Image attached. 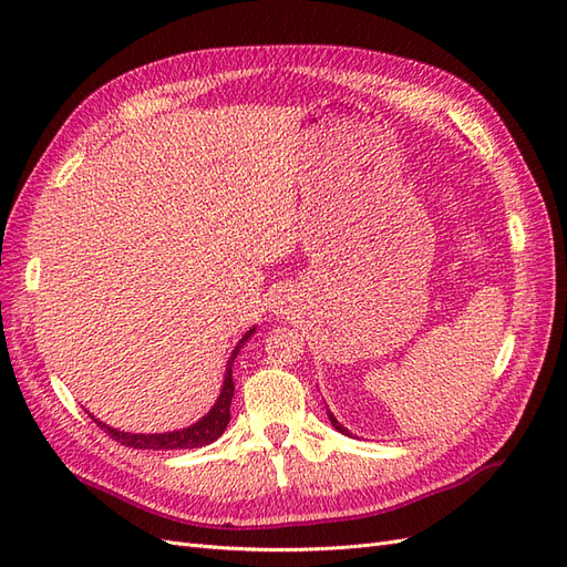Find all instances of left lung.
Segmentation results:
<instances>
[{
	"label": "left lung",
	"mask_w": 567,
	"mask_h": 567,
	"mask_svg": "<svg viewBox=\"0 0 567 567\" xmlns=\"http://www.w3.org/2000/svg\"><path fill=\"white\" fill-rule=\"evenodd\" d=\"M326 414H329V419H331V425L336 427V431H338V433H342V435H350V433H348V427H342V425L338 423V419H336V416L331 414V411H326Z\"/></svg>",
	"instance_id": "1"
}]
</instances>
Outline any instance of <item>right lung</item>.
Instances as JSON below:
<instances>
[{"mask_svg":"<svg viewBox=\"0 0 567 567\" xmlns=\"http://www.w3.org/2000/svg\"><path fill=\"white\" fill-rule=\"evenodd\" d=\"M255 333V329H250L238 346L231 352V359L227 364V373H225V385H221L219 398L215 402V406L205 414L200 421H196L194 425L182 427V431H173V433H158V435H144V433H123L117 427H111L106 423H101L99 419H94V423L101 427V431L109 433V437H113L115 442L125 444V447H134V450H196L203 447V444L215 442L221 433L227 431L229 423V406H231V398H234V379H231V367L234 359L238 354V350L244 348V342Z\"/></svg>","mask_w":567,"mask_h":567,"instance_id":"obj_1","label":"right lung"}]
</instances>
